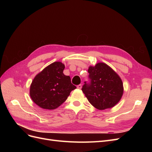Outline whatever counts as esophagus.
<instances>
[{"label":"esophagus","mask_w":152,"mask_h":152,"mask_svg":"<svg viewBox=\"0 0 152 152\" xmlns=\"http://www.w3.org/2000/svg\"><path fill=\"white\" fill-rule=\"evenodd\" d=\"M77 88L78 89H81L82 88V84H79V85H78L77 86Z\"/></svg>","instance_id":"34e87169"}]
</instances>
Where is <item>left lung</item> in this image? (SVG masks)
<instances>
[{"mask_svg":"<svg viewBox=\"0 0 152 152\" xmlns=\"http://www.w3.org/2000/svg\"><path fill=\"white\" fill-rule=\"evenodd\" d=\"M88 73L91 82H85L82 91L89 103L100 110L115 106L124 93L121 77L111 67L102 62L89 66Z\"/></svg>","mask_w":152,"mask_h":152,"instance_id":"8db88e82","label":"left lung"}]
</instances>
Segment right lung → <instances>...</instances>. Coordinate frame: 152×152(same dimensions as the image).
<instances>
[{
	"label": "right lung",
	"instance_id": "right-lung-1",
	"mask_svg": "<svg viewBox=\"0 0 152 152\" xmlns=\"http://www.w3.org/2000/svg\"><path fill=\"white\" fill-rule=\"evenodd\" d=\"M65 65L54 62L45 67L32 80L30 96L39 107L45 110H54L65 102L71 91L76 89L70 77L64 75Z\"/></svg>",
	"mask_w": 152,
	"mask_h": 152
}]
</instances>
